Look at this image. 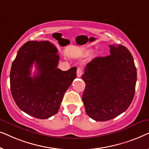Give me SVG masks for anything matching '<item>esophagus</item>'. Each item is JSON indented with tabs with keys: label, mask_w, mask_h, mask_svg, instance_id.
Segmentation results:
<instances>
[{
	"label": "esophagus",
	"mask_w": 149,
	"mask_h": 149,
	"mask_svg": "<svg viewBox=\"0 0 149 149\" xmlns=\"http://www.w3.org/2000/svg\"><path fill=\"white\" fill-rule=\"evenodd\" d=\"M83 74V69L81 68H77V75L78 77H81V75Z\"/></svg>",
	"instance_id": "1"
}]
</instances>
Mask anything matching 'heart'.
<instances>
[{
  "instance_id": "obj_1",
  "label": "heart",
  "mask_w": 149,
  "mask_h": 149,
  "mask_svg": "<svg viewBox=\"0 0 149 149\" xmlns=\"http://www.w3.org/2000/svg\"><path fill=\"white\" fill-rule=\"evenodd\" d=\"M91 52H92V49H88L87 51V54H90Z\"/></svg>"
}]
</instances>
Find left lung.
Listing matches in <instances>:
<instances>
[{
    "instance_id": "8db88e82",
    "label": "left lung",
    "mask_w": 149,
    "mask_h": 149,
    "mask_svg": "<svg viewBox=\"0 0 149 149\" xmlns=\"http://www.w3.org/2000/svg\"><path fill=\"white\" fill-rule=\"evenodd\" d=\"M110 55L89 62L82 75V100L95 121H109L128 109L135 93L137 72L132 55L125 46L111 45Z\"/></svg>"
}]
</instances>
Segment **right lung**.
<instances>
[{
  "instance_id": "1",
  "label": "right lung",
  "mask_w": 149,
  "mask_h": 149,
  "mask_svg": "<svg viewBox=\"0 0 149 149\" xmlns=\"http://www.w3.org/2000/svg\"><path fill=\"white\" fill-rule=\"evenodd\" d=\"M58 49L48 40L28 41L18 50L10 72V87L17 107L37 119H48L59 111L65 92L77 77V68H57ZM37 73L31 77L33 64Z\"/></svg>"
}]
</instances>
